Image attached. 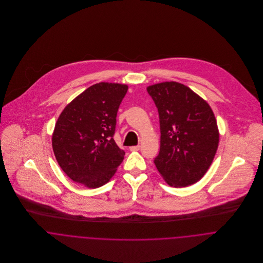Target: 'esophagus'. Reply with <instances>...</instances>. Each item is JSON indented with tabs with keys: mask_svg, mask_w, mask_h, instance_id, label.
<instances>
[{
	"mask_svg": "<svg viewBox=\"0 0 263 263\" xmlns=\"http://www.w3.org/2000/svg\"><path fill=\"white\" fill-rule=\"evenodd\" d=\"M141 149V146L138 145V146H133V147H129V150L130 151H139Z\"/></svg>",
	"mask_w": 263,
	"mask_h": 263,
	"instance_id": "34e87169",
	"label": "esophagus"
}]
</instances>
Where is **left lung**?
Masks as SVG:
<instances>
[{
	"mask_svg": "<svg viewBox=\"0 0 263 263\" xmlns=\"http://www.w3.org/2000/svg\"><path fill=\"white\" fill-rule=\"evenodd\" d=\"M160 119V152L154 163L164 180L185 187L202 178L219 146L215 114L187 86L163 82L147 88Z\"/></svg>",
	"mask_w": 263,
	"mask_h": 263,
	"instance_id": "1",
	"label": "left lung"
}]
</instances>
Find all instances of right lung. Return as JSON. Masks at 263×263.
I'll return each instance as SVG.
<instances>
[{
  "mask_svg": "<svg viewBox=\"0 0 263 263\" xmlns=\"http://www.w3.org/2000/svg\"><path fill=\"white\" fill-rule=\"evenodd\" d=\"M127 85L97 83L70 102L58 118L52 150L63 171L77 183L97 188L107 183L123 160L113 140L118 107Z\"/></svg>",
  "mask_w": 263,
  "mask_h": 263,
  "instance_id": "add662e5",
  "label": "right lung"
}]
</instances>
